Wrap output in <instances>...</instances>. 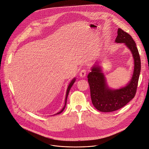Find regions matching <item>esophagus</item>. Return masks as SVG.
Segmentation results:
<instances>
[{"instance_id":"esophagus-1","label":"esophagus","mask_w":149,"mask_h":149,"mask_svg":"<svg viewBox=\"0 0 149 149\" xmlns=\"http://www.w3.org/2000/svg\"><path fill=\"white\" fill-rule=\"evenodd\" d=\"M86 71L85 70H82L81 71L80 73H79V76L81 77V78H84L86 77Z\"/></svg>"}]
</instances>
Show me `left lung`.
Masks as SVG:
<instances>
[{
  "instance_id": "8db88e82",
  "label": "left lung",
  "mask_w": 149,
  "mask_h": 149,
  "mask_svg": "<svg viewBox=\"0 0 149 149\" xmlns=\"http://www.w3.org/2000/svg\"><path fill=\"white\" fill-rule=\"evenodd\" d=\"M115 42L124 43L131 52L134 61L133 74L131 80L125 86L113 89L108 86L101 66L99 65L98 63H95L88 74V82L93 105L97 110L102 112L118 110L135 97L141 72V59L132 37L119 28Z\"/></svg>"
}]
</instances>
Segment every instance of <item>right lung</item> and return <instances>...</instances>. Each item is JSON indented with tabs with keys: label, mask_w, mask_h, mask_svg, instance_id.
Returning <instances> with one entry per match:
<instances>
[{
	"label": "right lung",
	"mask_w": 149,
	"mask_h": 149,
	"mask_svg": "<svg viewBox=\"0 0 149 149\" xmlns=\"http://www.w3.org/2000/svg\"><path fill=\"white\" fill-rule=\"evenodd\" d=\"M75 81H76V78H73L72 80H71V81L70 82V83L69 84V85H68V88H67V91H66V94H65V103H64V107H63V108H62V109L59 111V112H58L57 113H56L55 115H58V114H60V113H61L63 111H64V109H65V105H66V104H67V97H68V93H69V91H70V90L71 89V87L72 86V85H73V84H74V82H75Z\"/></svg>",
	"instance_id": "obj_1"
}]
</instances>
